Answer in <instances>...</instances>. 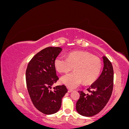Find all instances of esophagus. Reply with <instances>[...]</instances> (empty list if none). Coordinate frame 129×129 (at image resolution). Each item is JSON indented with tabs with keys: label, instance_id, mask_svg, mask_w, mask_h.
Wrapping results in <instances>:
<instances>
[{
	"label": "esophagus",
	"instance_id": "obj_1",
	"mask_svg": "<svg viewBox=\"0 0 129 129\" xmlns=\"http://www.w3.org/2000/svg\"><path fill=\"white\" fill-rule=\"evenodd\" d=\"M72 91H73V90L70 89H68V92H72Z\"/></svg>",
	"mask_w": 129,
	"mask_h": 129
}]
</instances>
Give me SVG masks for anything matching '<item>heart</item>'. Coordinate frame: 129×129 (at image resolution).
<instances>
[{
	"instance_id": "1",
	"label": "heart",
	"mask_w": 129,
	"mask_h": 129,
	"mask_svg": "<svg viewBox=\"0 0 129 129\" xmlns=\"http://www.w3.org/2000/svg\"><path fill=\"white\" fill-rule=\"evenodd\" d=\"M56 71L67 73L73 69L74 72L61 78V82L69 88L74 89L82 82L85 85L94 83L98 79L102 68L100 58L85 51H75L68 53L67 58L57 56L54 61Z\"/></svg>"
}]
</instances>
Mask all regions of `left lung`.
<instances>
[{"label":"left lung","mask_w":129,"mask_h":129,"mask_svg":"<svg viewBox=\"0 0 129 129\" xmlns=\"http://www.w3.org/2000/svg\"><path fill=\"white\" fill-rule=\"evenodd\" d=\"M103 71L97 80L87 89L89 93L79 91L80 96L76 102V109L82 116L91 117L98 114L106 105L111 96L114 70L107 57L103 56Z\"/></svg>","instance_id":"1"}]
</instances>
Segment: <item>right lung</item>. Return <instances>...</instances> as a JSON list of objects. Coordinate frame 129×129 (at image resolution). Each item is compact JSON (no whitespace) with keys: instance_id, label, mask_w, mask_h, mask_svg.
I'll use <instances>...</instances> for the list:
<instances>
[{"instance_id":"right-lung-1","label":"right lung","mask_w":129,"mask_h":129,"mask_svg":"<svg viewBox=\"0 0 129 129\" xmlns=\"http://www.w3.org/2000/svg\"><path fill=\"white\" fill-rule=\"evenodd\" d=\"M62 51L60 47H49L35 55L27 66L26 85L31 101L39 111L46 115L60 110L62 99L68 90L64 85L52 86L58 80L54 61Z\"/></svg>"}]
</instances>
